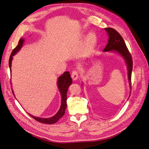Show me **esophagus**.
<instances>
[{
    "instance_id": "obj_1",
    "label": "esophagus",
    "mask_w": 149,
    "mask_h": 149,
    "mask_svg": "<svg viewBox=\"0 0 149 149\" xmlns=\"http://www.w3.org/2000/svg\"><path fill=\"white\" fill-rule=\"evenodd\" d=\"M79 77V74H78V72L77 71H73L72 72V74H71V78L73 80H76Z\"/></svg>"
}]
</instances>
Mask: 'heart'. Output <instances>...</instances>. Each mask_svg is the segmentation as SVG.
I'll list each match as a JSON object with an SVG mask.
<instances>
[{
  "label": "heart",
  "mask_w": 149,
  "mask_h": 149,
  "mask_svg": "<svg viewBox=\"0 0 149 149\" xmlns=\"http://www.w3.org/2000/svg\"><path fill=\"white\" fill-rule=\"evenodd\" d=\"M97 38L94 33H89L86 37L85 42V50L88 53L93 49L96 46Z\"/></svg>",
  "instance_id": "heart-1"
}]
</instances>
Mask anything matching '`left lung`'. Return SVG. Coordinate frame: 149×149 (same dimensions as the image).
Returning <instances> with one entry per match:
<instances>
[{"mask_svg":"<svg viewBox=\"0 0 149 149\" xmlns=\"http://www.w3.org/2000/svg\"><path fill=\"white\" fill-rule=\"evenodd\" d=\"M104 30L108 35V42L104 52H114L123 58L127 70V77L130 89H131V74L132 71V59L131 55L126 47L123 37L116 30L112 28H106ZM131 93V92H130Z\"/></svg>","mask_w":149,"mask_h":149,"instance_id":"obj_1","label":"left lung"}]
</instances>
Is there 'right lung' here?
I'll use <instances>...</instances> for the list:
<instances>
[{
  "instance_id": "right-lung-1",
  "label": "right lung",
  "mask_w": 149,
  "mask_h": 149,
  "mask_svg": "<svg viewBox=\"0 0 149 149\" xmlns=\"http://www.w3.org/2000/svg\"><path fill=\"white\" fill-rule=\"evenodd\" d=\"M24 42H25V39H24L23 38H20L18 45L13 49V50L11 53V55L10 56V59H9V63H8L10 71H11V66H12V61L13 60V56L15 55H16V54L20 50L21 48L24 45ZM72 83H73V81H72V79L70 76L69 71L65 72V73H63V74L61 76L58 77L57 80V87L60 91L61 100V106H60V109L55 114V115H54L53 116L49 118H39V117L34 116L33 115L30 114V113H28V114L31 117V118H33L34 119L40 122V123L48 124H52L56 123V122L65 114V109L67 106L66 100H67L68 89L69 86L72 84ZM12 93H13V96H14V97H15L13 90H12Z\"/></svg>"
}]
</instances>
